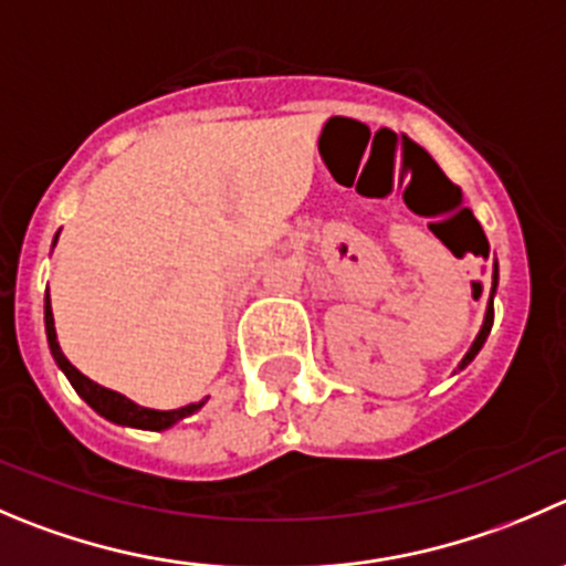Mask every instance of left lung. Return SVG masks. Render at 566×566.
Returning a JSON list of instances; mask_svg holds the SVG:
<instances>
[{"label": "left lung", "mask_w": 566, "mask_h": 566, "mask_svg": "<svg viewBox=\"0 0 566 566\" xmlns=\"http://www.w3.org/2000/svg\"><path fill=\"white\" fill-rule=\"evenodd\" d=\"M492 279H495V284H497V262H495V273H492ZM492 295H495V287H492ZM492 321H495V306H492V298H490V306H486L484 326H481V332H479V337H475L473 348H470V350H468V356H464V359H462V367H464V365H470V361L475 359V354H479V350H481V345L486 343V337H490Z\"/></svg>", "instance_id": "left-lung-1"}]
</instances>
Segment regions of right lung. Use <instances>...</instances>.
Returning a JSON list of instances; mask_svg holds the SVG:
<instances>
[{"label":"right lung","mask_w":566,"mask_h":566,"mask_svg":"<svg viewBox=\"0 0 566 566\" xmlns=\"http://www.w3.org/2000/svg\"><path fill=\"white\" fill-rule=\"evenodd\" d=\"M54 243H57V238H54ZM43 321H46V339H49V348H52V356L54 361L60 365V370L65 373V378L71 381V387L80 392V398L85 400L91 409H96L98 415L107 417V420L118 422V426H132V429H149V431H163V429H171L174 422L182 420V417L193 415V411H199L201 406H205V400H199V403H190V406H182V409H171V411H157V409H146V406H137L132 403L129 398H124V395L113 392V389H104L102 384L91 381L87 376H82L80 370H76L74 365H71L69 359H65V354L60 350V343H57V334H54V317H52V304H49V290H46V298H43Z\"/></svg>","instance_id":"right-lung-1"}]
</instances>
